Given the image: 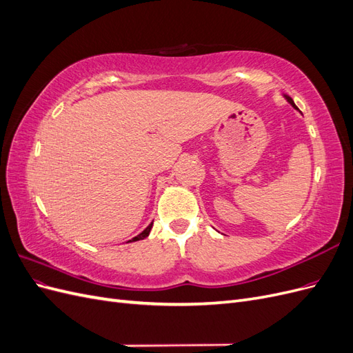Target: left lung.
Instances as JSON below:
<instances>
[{"label":"left lung","mask_w":353,"mask_h":353,"mask_svg":"<svg viewBox=\"0 0 353 353\" xmlns=\"http://www.w3.org/2000/svg\"><path fill=\"white\" fill-rule=\"evenodd\" d=\"M284 97H285V100H287L288 103H290V104L293 105V108H294L296 110H299V109H297V105L294 104V101H293V99H292V97H288V95H285V94H284Z\"/></svg>","instance_id":"8db88e82"}]
</instances>
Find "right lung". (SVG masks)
Segmentation results:
<instances>
[{"mask_svg":"<svg viewBox=\"0 0 353 353\" xmlns=\"http://www.w3.org/2000/svg\"><path fill=\"white\" fill-rule=\"evenodd\" d=\"M152 227H153V222L150 223V225H148L141 234H138L137 237H134L132 240H130L128 243H131V241H138V240H143V239H145V237H148V234H150V231H152Z\"/></svg>","mask_w":353,"mask_h":353,"instance_id":"add662e5","label":"right lung"}]
</instances>
